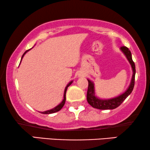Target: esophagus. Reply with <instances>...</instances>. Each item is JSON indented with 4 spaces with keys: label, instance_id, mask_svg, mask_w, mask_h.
Returning a JSON list of instances; mask_svg holds the SVG:
<instances>
[{
    "label": "esophagus",
    "instance_id": "34e87169",
    "mask_svg": "<svg viewBox=\"0 0 150 150\" xmlns=\"http://www.w3.org/2000/svg\"><path fill=\"white\" fill-rule=\"evenodd\" d=\"M79 76H83V74H82L80 73V74H79Z\"/></svg>",
    "mask_w": 150,
    "mask_h": 150
}]
</instances>
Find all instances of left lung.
Listing matches in <instances>:
<instances>
[{"label": "left lung", "mask_w": 150, "mask_h": 150, "mask_svg": "<svg viewBox=\"0 0 150 150\" xmlns=\"http://www.w3.org/2000/svg\"><path fill=\"white\" fill-rule=\"evenodd\" d=\"M120 50L124 53L126 56V59H128V62L130 63L132 69V76L131 79L130 85L128 86V89L121 95L117 96V97L110 98V99H101V98L97 97L95 93V86L93 81L87 79L89 85H88V89L87 93V100L88 103L91 105L92 107L98 108L100 110H111L118 107L123 102L126 100V98L132 93L133 88L134 86V78L136 69H135V65L133 62L132 59V54L130 50L126 46H122L120 48Z\"/></svg>", "instance_id": "1"}]
</instances>
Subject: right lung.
Here are the masks:
<instances>
[{
	"label": "right lung",
	"mask_w": 150,
	"mask_h": 150,
	"mask_svg": "<svg viewBox=\"0 0 150 150\" xmlns=\"http://www.w3.org/2000/svg\"><path fill=\"white\" fill-rule=\"evenodd\" d=\"M30 49H31V48H30ZM30 49H29V50H26V52L24 53L23 55H22V58H21V61H20V63H21L22 59V58H23V57H24V54H25L26 53L28 52V51H29V50H30ZM72 83H73V81H70L68 84H67L66 87H65V91H64V94H63V100H62V102H61V103L59 104V105H57V106H55L54 108H52V109H50V110H46V111H44V112H41V113H42V114H51V113H54V112H58V111H59V110H60L61 109V108H63V106H64L65 102V100H66V97H65V95H66V91H67V87H68Z\"/></svg>",
	"instance_id": "obj_1"
}]
</instances>
